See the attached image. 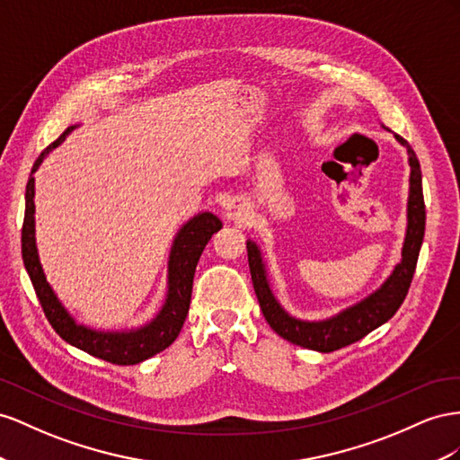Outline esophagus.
I'll return each instance as SVG.
<instances>
[{"instance_id":"1","label":"esophagus","mask_w":460,"mask_h":460,"mask_svg":"<svg viewBox=\"0 0 460 460\" xmlns=\"http://www.w3.org/2000/svg\"><path fill=\"white\" fill-rule=\"evenodd\" d=\"M248 214H251V212H248V206L241 199H231L226 204V216L231 221H239L241 223V221H244L248 217Z\"/></svg>"}]
</instances>
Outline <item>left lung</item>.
Masks as SVG:
<instances>
[{"mask_svg": "<svg viewBox=\"0 0 460 460\" xmlns=\"http://www.w3.org/2000/svg\"><path fill=\"white\" fill-rule=\"evenodd\" d=\"M395 138L406 148L411 165L409 204H406V234L401 251V261L393 268L391 275L377 291L362 298L360 303L341 310L335 316L327 320H298L291 316V314L278 303V298H275L270 287L266 264L264 260H261L258 244L251 239L246 241L248 266H251V275L260 308L264 312V318L268 320L271 330L283 339H287L288 343L318 352H332L337 349H343L354 343V341H360L362 337L374 332L376 327L395 316V312L401 308L406 293H409L420 254V246H422L424 241L426 206L422 194V172H420L418 157L411 148V144L402 137L395 135Z\"/></svg>", "mask_w": 460, "mask_h": 460, "instance_id": "8db88e82", "label": "left lung"}]
</instances>
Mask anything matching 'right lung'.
<instances>
[{"label": "right lung", "mask_w": 460, "mask_h": 460, "mask_svg": "<svg viewBox=\"0 0 460 460\" xmlns=\"http://www.w3.org/2000/svg\"><path fill=\"white\" fill-rule=\"evenodd\" d=\"M75 128L76 125L69 127L56 142H51L49 146L38 155V160L32 165L29 185H26V194H24V221H22V237H21L22 261H24L26 271H29V278L32 281L36 296L44 308L48 322L63 341H67L69 345L92 354V357L102 358L111 364H119V366L138 364L142 360L154 357V354L162 352L164 349H167L181 333V327L185 323L189 306H190L196 264H199L204 246L208 244L209 239H212V234L221 229V221L214 214L202 212L199 216H194L192 219H189L185 226L179 229L172 246V252H169L165 303L162 310L155 314V318L152 322L128 332H100V330H92V327H86L83 323H76L71 314L59 303L54 288L49 287L40 264V258H38V248L34 239V177H32L36 173V169L44 162V157L51 150L58 148Z\"/></svg>", "instance_id": "1"}]
</instances>
